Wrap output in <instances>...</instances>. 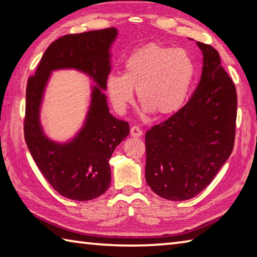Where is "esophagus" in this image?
<instances>
[{"label": "esophagus", "instance_id": "esophagus-1", "mask_svg": "<svg viewBox=\"0 0 257 257\" xmlns=\"http://www.w3.org/2000/svg\"><path fill=\"white\" fill-rule=\"evenodd\" d=\"M130 134H132L133 137H137V138L143 136V132L141 130V128L137 127V125L132 127V129H130Z\"/></svg>", "mask_w": 257, "mask_h": 257}]
</instances>
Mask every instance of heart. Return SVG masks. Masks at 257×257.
<instances>
[{
    "label": "heart",
    "mask_w": 257,
    "mask_h": 257,
    "mask_svg": "<svg viewBox=\"0 0 257 257\" xmlns=\"http://www.w3.org/2000/svg\"><path fill=\"white\" fill-rule=\"evenodd\" d=\"M194 75L195 64L188 51L152 44L130 54L122 74H110L105 86L119 113H124L133 103L136 88L145 112L166 116L183 108Z\"/></svg>",
    "instance_id": "b5f03b06"
}]
</instances>
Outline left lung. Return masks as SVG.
Instances as JSON below:
<instances>
[{
	"label": "left lung",
	"instance_id": "1",
	"mask_svg": "<svg viewBox=\"0 0 257 257\" xmlns=\"http://www.w3.org/2000/svg\"><path fill=\"white\" fill-rule=\"evenodd\" d=\"M202 75L190 101L146 133L147 184L160 197L183 201L211 183L234 148L237 94L218 51L197 41Z\"/></svg>",
	"mask_w": 257,
	"mask_h": 257
}]
</instances>
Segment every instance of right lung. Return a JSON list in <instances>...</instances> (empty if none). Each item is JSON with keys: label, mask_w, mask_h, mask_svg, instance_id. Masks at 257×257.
Masks as SVG:
<instances>
[{"label": "right lung", "mask_w": 257, "mask_h": 257, "mask_svg": "<svg viewBox=\"0 0 257 257\" xmlns=\"http://www.w3.org/2000/svg\"><path fill=\"white\" fill-rule=\"evenodd\" d=\"M115 28L66 35L46 49L36 74L28 80L25 139L32 158L49 184L65 198L87 201L103 194L111 183L109 161L129 135V123L109 112L104 92L111 71ZM76 69L92 78L91 101L82 128L72 140L58 143L44 134L40 109L51 73Z\"/></svg>", "instance_id": "obj_1"}]
</instances>
